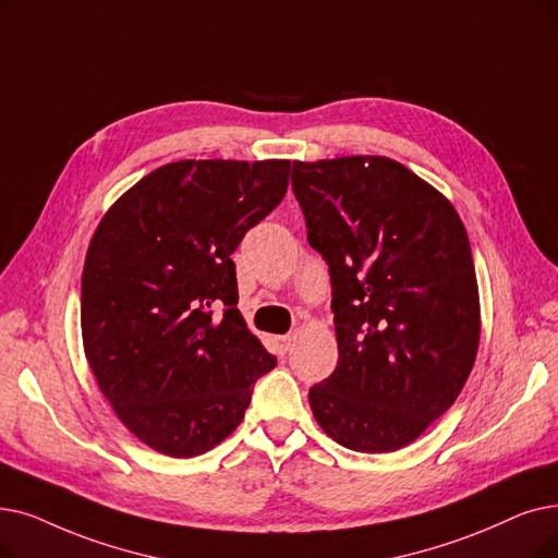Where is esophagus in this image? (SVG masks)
<instances>
[{"label":"esophagus","instance_id":"esophagus-1","mask_svg":"<svg viewBox=\"0 0 558 558\" xmlns=\"http://www.w3.org/2000/svg\"><path fill=\"white\" fill-rule=\"evenodd\" d=\"M276 342H278L280 353H287L289 347H292V342H294V337L292 335H280V337H276Z\"/></svg>","mask_w":558,"mask_h":558}]
</instances>
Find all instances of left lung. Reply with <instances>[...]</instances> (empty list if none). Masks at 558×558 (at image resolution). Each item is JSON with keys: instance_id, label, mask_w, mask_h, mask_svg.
Wrapping results in <instances>:
<instances>
[{"instance_id": "left-lung-1", "label": "left lung", "mask_w": 558, "mask_h": 558, "mask_svg": "<svg viewBox=\"0 0 558 558\" xmlns=\"http://www.w3.org/2000/svg\"><path fill=\"white\" fill-rule=\"evenodd\" d=\"M310 246L328 262L337 367L310 387L326 435L397 451L458 399L481 335L470 239L438 189L387 157L294 161Z\"/></svg>"}]
</instances>
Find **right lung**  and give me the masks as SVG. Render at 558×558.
<instances>
[{"instance_id":"right-lung-1","label":"right lung","mask_w":558,"mask_h":558,"mask_svg":"<svg viewBox=\"0 0 558 558\" xmlns=\"http://www.w3.org/2000/svg\"><path fill=\"white\" fill-rule=\"evenodd\" d=\"M287 184V159L173 161L125 191L90 239L84 353L118 420L159 453L223 442L276 367L236 310L232 253Z\"/></svg>"}]
</instances>
